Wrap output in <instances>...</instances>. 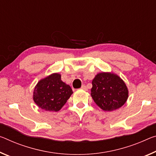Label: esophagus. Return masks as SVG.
I'll use <instances>...</instances> for the list:
<instances>
[{
    "instance_id": "1",
    "label": "esophagus",
    "mask_w": 156,
    "mask_h": 156,
    "mask_svg": "<svg viewBox=\"0 0 156 156\" xmlns=\"http://www.w3.org/2000/svg\"><path fill=\"white\" fill-rule=\"evenodd\" d=\"M81 90H85V91H87V86H85V85H83L82 87H81Z\"/></svg>"
}]
</instances>
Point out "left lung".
I'll return each mask as SVG.
<instances>
[{
	"instance_id": "1",
	"label": "left lung",
	"mask_w": 156,
	"mask_h": 156,
	"mask_svg": "<svg viewBox=\"0 0 156 156\" xmlns=\"http://www.w3.org/2000/svg\"><path fill=\"white\" fill-rule=\"evenodd\" d=\"M91 96L96 104L104 111L117 110L124 105L128 90L119 76L112 73H98L92 80Z\"/></svg>"
}]
</instances>
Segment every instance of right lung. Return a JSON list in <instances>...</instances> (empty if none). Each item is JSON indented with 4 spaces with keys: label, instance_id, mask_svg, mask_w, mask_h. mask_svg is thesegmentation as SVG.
I'll use <instances>...</instances> for the list:
<instances>
[{
    "label": "right lung",
    "instance_id": "1",
    "mask_svg": "<svg viewBox=\"0 0 156 156\" xmlns=\"http://www.w3.org/2000/svg\"><path fill=\"white\" fill-rule=\"evenodd\" d=\"M73 94L69 85L61 80L58 73L41 79L33 91V100L39 108L46 111L58 112Z\"/></svg>",
    "mask_w": 156,
    "mask_h": 156
}]
</instances>
